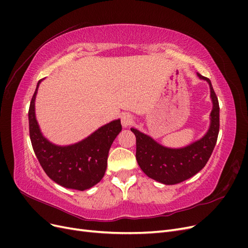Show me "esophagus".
<instances>
[{
    "label": "esophagus",
    "instance_id": "obj_1",
    "mask_svg": "<svg viewBox=\"0 0 248 248\" xmlns=\"http://www.w3.org/2000/svg\"><path fill=\"white\" fill-rule=\"evenodd\" d=\"M133 122V118L130 114H124L121 118V123L123 127H128L132 124Z\"/></svg>",
    "mask_w": 248,
    "mask_h": 248
}]
</instances>
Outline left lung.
Segmentation results:
<instances>
[{
    "label": "left lung",
    "mask_w": 248,
    "mask_h": 248,
    "mask_svg": "<svg viewBox=\"0 0 248 248\" xmlns=\"http://www.w3.org/2000/svg\"><path fill=\"white\" fill-rule=\"evenodd\" d=\"M210 86L213 108L210 127L201 140L184 148L163 147L151 137L131 128L137 138V160L140 168L151 179L162 184L174 185L191 178L206 166L216 145L219 132V104L209 78L197 73Z\"/></svg>",
    "instance_id": "1"
}]
</instances>
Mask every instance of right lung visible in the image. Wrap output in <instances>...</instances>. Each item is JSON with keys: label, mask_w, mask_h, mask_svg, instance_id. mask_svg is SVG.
Instances as JSON below:
<instances>
[{"label": "right lung", "mask_w": 248, "mask_h": 248, "mask_svg": "<svg viewBox=\"0 0 248 248\" xmlns=\"http://www.w3.org/2000/svg\"><path fill=\"white\" fill-rule=\"evenodd\" d=\"M37 84L29 108L30 139L35 155L46 175L66 188L86 190L103 178L108 167L109 148L122 125L115 120L93 132L85 140L69 146H57L42 136L35 116Z\"/></svg>", "instance_id": "1"}]
</instances>
